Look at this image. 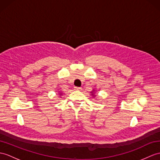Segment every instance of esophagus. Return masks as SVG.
<instances>
[{"label": "esophagus", "instance_id": "obj_1", "mask_svg": "<svg viewBox=\"0 0 160 160\" xmlns=\"http://www.w3.org/2000/svg\"><path fill=\"white\" fill-rule=\"evenodd\" d=\"M74 89H75V90L79 91V90H81L82 88H81V87H74Z\"/></svg>", "mask_w": 160, "mask_h": 160}]
</instances>
